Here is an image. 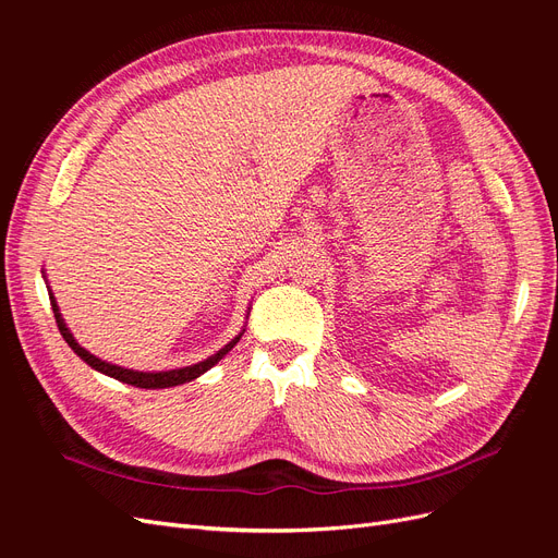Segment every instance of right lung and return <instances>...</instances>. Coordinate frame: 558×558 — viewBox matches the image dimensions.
<instances>
[{
    "label": "right lung",
    "mask_w": 558,
    "mask_h": 558,
    "mask_svg": "<svg viewBox=\"0 0 558 558\" xmlns=\"http://www.w3.org/2000/svg\"><path fill=\"white\" fill-rule=\"evenodd\" d=\"M50 307H53L56 324H58L60 335L64 337V342L74 349L76 356H81L90 367L99 369V373H105V375H109V377H113V379H118V381L132 384V386H137V388H170V386H179V384L191 381V379L199 377L202 373H207V369H209L211 365H216L218 361H221V359L226 356V353H228L234 344L240 342V337H242V335L234 337V340H232L230 344H226L221 351L214 353V356H209L207 361H202V363H195V365H191V367L170 369V373H134V369H125V367H118V365H111V363H105V361L95 359L93 353H88L86 349H83V347L74 340L72 332L66 330V326H64V320H62V316H60V310H58V305H56L53 295H50Z\"/></svg>",
    "instance_id": "right-lung-1"
}]
</instances>
